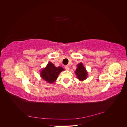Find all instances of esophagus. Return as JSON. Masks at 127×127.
<instances>
[{
    "instance_id": "1",
    "label": "esophagus",
    "mask_w": 127,
    "mask_h": 127,
    "mask_svg": "<svg viewBox=\"0 0 127 127\" xmlns=\"http://www.w3.org/2000/svg\"><path fill=\"white\" fill-rule=\"evenodd\" d=\"M64 68L66 69V70H69V66H67V65H66V66H64Z\"/></svg>"
}]
</instances>
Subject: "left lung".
<instances>
[{
	"instance_id": "obj_1",
	"label": "left lung",
	"mask_w": 127,
	"mask_h": 127,
	"mask_svg": "<svg viewBox=\"0 0 127 127\" xmlns=\"http://www.w3.org/2000/svg\"><path fill=\"white\" fill-rule=\"evenodd\" d=\"M75 73L80 80H85L87 76V72L82 63H79L77 65V68L76 69Z\"/></svg>"
}]
</instances>
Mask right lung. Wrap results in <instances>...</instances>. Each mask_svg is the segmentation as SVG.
<instances>
[{
    "instance_id": "1",
    "label": "right lung",
    "mask_w": 127,
    "mask_h": 127,
    "mask_svg": "<svg viewBox=\"0 0 127 127\" xmlns=\"http://www.w3.org/2000/svg\"><path fill=\"white\" fill-rule=\"evenodd\" d=\"M64 68L61 67H57L50 62L47 67L41 72V76L45 81L49 83H53L57 79L60 72L63 71Z\"/></svg>"
}]
</instances>
